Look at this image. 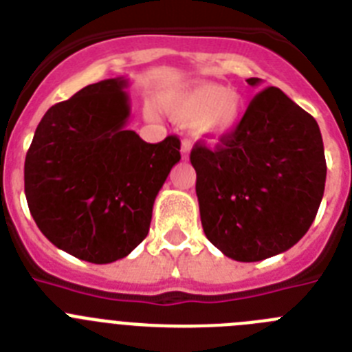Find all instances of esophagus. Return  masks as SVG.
<instances>
[{
	"mask_svg": "<svg viewBox=\"0 0 352 352\" xmlns=\"http://www.w3.org/2000/svg\"><path fill=\"white\" fill-rule=\"evenodd\" d=\"M189 151H191V142L184 138L182 145H180V153H182V157H188L189 156Z\"/></svg>",
	"mask_w": 352,
	"mask_h": 352,
	"instance_id": "1",
	"label": "esophagus"
}]
</instances>
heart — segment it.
Wrapping results in <instances>:
<instances>
[{"label": "heart", "instance_id": "obj_1", "mask_svg": "<svg viewBox=\"0 0 352 352\" xmlns=\"http://www.w3.org/2000/svg\"><path fill=\"white\" fill-rule=\"evenodd\" d=\"M160 105L168 113L191 121L198 137L217 142L235 131L243 112V100L235 89L214 82H196L160 96ZM148 119H157L154 107H147Z\"/></svg>", "mask_w": 352, "mask_h": 352}]
</instances>
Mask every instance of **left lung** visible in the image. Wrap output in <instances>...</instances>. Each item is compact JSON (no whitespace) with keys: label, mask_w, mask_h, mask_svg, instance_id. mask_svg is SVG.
I'll list each match as a JSON object with an SVG mask.
<instances>
[{"label":"left lung","mask_w":352,"mask_h":352,"mask_svg":"<svg viewBox=\"0 0 352 352\" xmlns=\"http://www.w3.org/2000/svg\"><path fill=\"white\" fill-rule=\"evenodd\" d=\"M191 164L205 235L235 261L291 249L314 223L324 192L318 122L278 87L256 94L235 131L214 148L198 142Z\"/></svg>","instance_id":"8db88e82"}]
</instances>
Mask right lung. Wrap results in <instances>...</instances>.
<instances>
[{
    "label": "right lung",
    "instance_id": "1",
    "mask_svg": "<svg viewBox=\"0 0 352 352\" xmlns=\"http://www.w3.org/2000/svg\"><path fill=\"white\" fill-rule=\"evenodd\" d=\"M124 77L91 84L50 107L24 163L34 223L54 245L84 261L126 258L147 236L153 207L180 142L147 144L126 128Z\"/></svg>",
    "mask_w": 352,
    "mask_h": 352
}]
</instances>
